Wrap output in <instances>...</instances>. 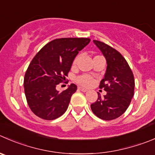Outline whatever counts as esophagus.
<instances>
[{"label": "esophagus", "mask_w": 155, "mask_h": 155, "mask_svg": "<svg viewBox=\"0 0 155 155\" xmlns=\"http://www.w3.org/2000/svg\"><path fill=\"white\" fill-rule=\"evenodd\" d=\"M79 89L80 90V91H83V92H85V91H88V89H86V88H82V87H79Z\"/></svg>", "instance_id": "1"}]
</instances>
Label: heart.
Returning <instances> with one entry per match:
<instances>
[{
	"label": "heart",
	"instance_id": "obj_1",
	"mask_svg": "<svg viewBox=\"0 0 155 155\" xmlns=\"http://www.w3.org/2000/svg\"><path fill=\"white\" fill-rule=\"evenodd\" d=\"M97 57L100 56H96L94 58H97ZM78 57H76V58L73 61V64H76V62L78 61ZM76 82L79 84V85H82V86L85 87H89L91 85H93L94 83V79L91 77V76H88V75H82V76H79V77L76 78Z\"/></svg>",
	"mask_w": 155,
	"mask_h": 155
}]
</instances>
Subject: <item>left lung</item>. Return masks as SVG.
Instances as JSON below:
<instances>
[{"label":"left lung","instance_id":"1","mask_svg":"<svg viewBox=\"0 0 155 155\" xmlns=\"http://www.w3.org/2000/svg\"><path fill=\"white\" fill-rule=\"evenodd\" d=\"M107 61L104 78L99 88L107 91L106 95L98 97L91 104L94 115L104 120L119 117L127 110L134 95V76L125 58L119 51L100 41L94 40Z\"/></svg>","mask_w":155,"mask_h":155}]
</instances>
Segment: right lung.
<instances>
[{
	"label": "right lung",
	"mask_w": 155,
	"mask_h": 155,
	"mask_svg": "<svg viewBox=\"0 0 155 155\" xmlns=\"http://www.w3.org/2000/svg\"><path fill=\"white\" fill-rule=\"evenodd\" d=\"M89 42L87 38H58L34 57L25 72L24 89L28 107L37 117L52 120L66 112L77 86L71 84L59 92L57 85L65 80L76 56Z\"/></svg>",
	"instance_id": "obj_1"
}]
</instances>
